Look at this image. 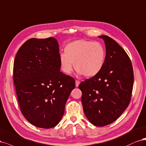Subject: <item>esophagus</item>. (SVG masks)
<instances>
[{
  "instance_id": "esophagus-1",
  "label": "esophagus",
  "mask_w": 146,
  "mask_h": 146,
  "mask_svg": "<svg viewBox=\"0 0 146 146\" xmlns=\"http://www.w3.org/2000/svg\"><path fill=\"white\" fill-rule=\"evenodd\" d=\"M80 82L78 81V80H76V81H75V85H76V87H78L79 85Z\"/></svg>"
}]
</instances>
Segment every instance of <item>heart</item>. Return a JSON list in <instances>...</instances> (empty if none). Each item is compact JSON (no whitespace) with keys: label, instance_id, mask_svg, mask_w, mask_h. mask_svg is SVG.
<instances>
[{"label":"heart","instance_id":"b5f03b06","mask_svg":"<svg viewBox=\"0 0 146 146\" xmlns=\"http://www.w3.org/2000/svg\"><path fill=\"white\" fill-rule=\"evenodd\" d=\"M106 51L98 42L80 39L70 42L65 48V53L59 55L62 71L70 74L75 70L86 78L95 76L100 73L106 61Z\"/></svg>","mask_w":146,"mask_h":146}]
</instances>
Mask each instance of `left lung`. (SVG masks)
Here are the masks:
<instances>
[{"mask_svg":"<svg viewBox=\"0 0 146 146\" xmlns=\"http://www.w3.org/2000/svg\"><path fill=\"white\" fill-rule=\"evenodd\" d=\"M106 50L101 71L79 85L82 92L84 112L96 126L109 125L116 120L128 107L133 86L131 60L124 50L111 39L102 35Z\"/></svg>","mask_w":146,"mask_h":146,"instance_id":"left-lung-1","label":"left lung"}]
</instances>
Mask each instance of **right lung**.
<instances>
[{"mask_svg": "<svg viewBox=\"0 0 146 146\" xmlns=\"http://www.w3.org/2000/svg\"><path fill=\"white\" fill-rule=\"evenodd\" d=\"M58 42L54 37L31 38L19 49L13 81L22 115L31 124L50 129L64 115L74 78L60 72Z\"/></svg>", "mask_w": 146, "mask_h": 146, "instance_id": "obj_1", "label": "right lung"}]
</instances>
